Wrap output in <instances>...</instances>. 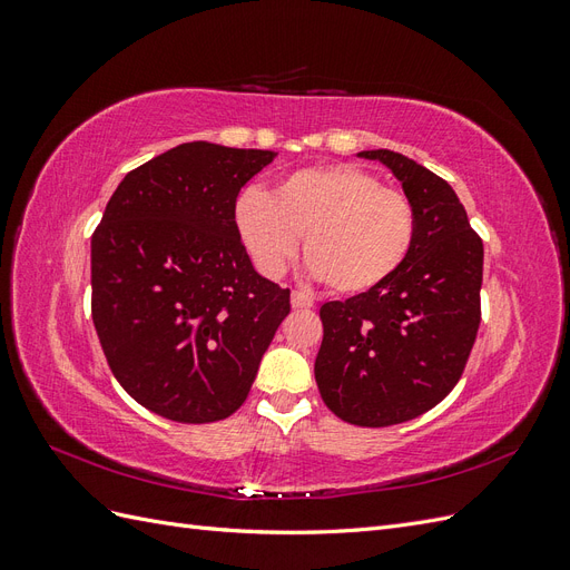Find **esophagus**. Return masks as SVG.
<instances>
[{"mask_svg": "<svg viewBox=\"0 0 570 570\" xmlns=\"http://www.w3.org/2000/svg\"><path fill=\"white\" fill-rule=\"evenodd\" d=\"M292 306L299 308V312H304V308H312V306H314V299L308 297L306 292L295 289V292H292Z\"/></svg>", "mask_w": 570, "mask_h": 570, "instance_id": "34e87169", "label": "esophagus"}]
</instances>
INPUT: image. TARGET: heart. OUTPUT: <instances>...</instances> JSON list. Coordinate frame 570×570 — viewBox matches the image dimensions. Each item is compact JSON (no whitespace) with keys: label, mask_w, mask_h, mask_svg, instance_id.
<instances>
[{"label":"heart","mask_w":570,"mask_h":570,"mask_svg":"<svg viewBox=\"0 0 570 570\" xmlns=\"http://www.w3.org/2000/svg\"><path fill=\"white\" fill-rule=\"evenodd\" d=\"M235 226L256 266L281 273L297 254L340 295H364L404 266L419 235L416 206L354 164L302 168L271 195L247 189Z\"/></svg>","instance_id":"heart-1"}]
</instances>
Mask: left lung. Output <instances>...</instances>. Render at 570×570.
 <instances>
[{
  "label": "left lung",
  "mask_w": 570,
  "mask_h": 570,
  "mask_svg": "<svg viewBox=\"0 0 570 570\" xmlns=\"http://www.w3.org/2000/svg\"><path fill=\"white\" fill-rule=\"evenodd\" d=\"M383 161L416 206L404 266L364 295L321 306L316 383L337 419L385 428L421 416L454 390L480 327L482 239L450 183L390 149Z\"/></svg>",
  "instance_id": "left-lung-1"
}]
</instances>
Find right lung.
<instances>
[{
  "instance_id": "obj_1",
  "label": "right lung",
  "mask_w": 570,
  "mask_h": 570,
  "mask_svg": "<svg viewBox=\"0 0 570 570\" xmlns=\"http://www.w3.org/2000/svg\"><path fill=\"white\" fill-rule=\"evenodd\" d=\"M266 149L185 142L120 180L92 233V323L137 404L214 423L245 404L289 314V289L258 275L235 226L239 189Z\"/></svg>"
}]
</instances>
